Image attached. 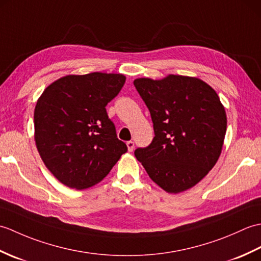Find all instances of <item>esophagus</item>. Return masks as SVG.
<instances>
[{
	"mask_svg": "<svg viewBox=\"0 0 261 261\" xmlns=\"http://www.w3.org/2000/svg\"><path fill=\"white\" fill-rule=\"evenodd\" d=\"M126 147H127V150H129L130 152L134 151V149H135V142H134V141H127V142H126Z\"/></svg>",
	"mask_w": 261,
	"mask_h": 261,
	"instance_id": "1",
	"label": "esophagus"
}]
</instances>
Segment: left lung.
<instances>
[{"mask_svg": "<svg viewBox=\"0 0 261 261\" xmlns=\"http://www.w3.org/2000/svg\"><path fill=\"white\" fill-rule=\"evenodd\" d=\"M154 137L135 156L149 177L167 193L190 190L214 167L222 151L226 114L216 92L196 77L168 75L137 79Z\"/></svg>", "mask_w": 261, "mask_h": 261, "instance_id": "8db88e82", "label": "left lung"}]
</instances>
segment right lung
Returning <instances> with one entry per match:
<instances>
[{"instance_id": "obj_1", "label": "right lung", "mask_w": 261, "mask_h": 261, "mask_svg": "<svg viewBox=\"0 0 261 261\" xmlns=\"http://www.w3.org/2000/svg\"><path fill=\"white\" fill-rule=\"evenodd\" d=\"M122 74L67 75L55 81L35 108V141L42 162L70 188L101 181L126 145L118 139L107 107L123 87Z\"/></svg>"}]
</instances>
